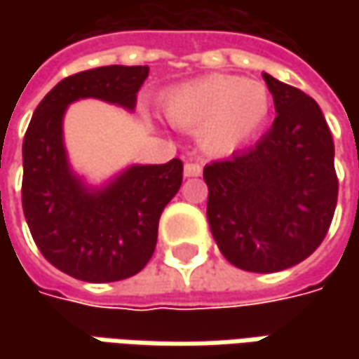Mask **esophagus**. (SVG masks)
Returning a JSON list of instances; mask_svg holds the SVG:
<instances>
[{"label":"esophagus","mask_w":359,"mask_h":359,"mask_svg":"<svg viewBox=\"0 0 359 359\" xmlns=\"http://www.w3.org/2000/svg\"><path fill=\"white\" fill-rule=\"evenodd\" d=\"M184 175L186 177H198V175H201V165L198 161H187L184 165Z\"/></svg>","instance_id":"1"}]
</instances>
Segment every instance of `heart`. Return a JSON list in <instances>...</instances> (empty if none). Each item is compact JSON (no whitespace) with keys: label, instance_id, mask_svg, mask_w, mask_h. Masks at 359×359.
<instances>
[{"label":"heart","instance_id":"1","mask_svg":"<svg viewBox=\"0 0 359 359\" xmlns=\"http://www.w3.org/2000/svg\"><path fill=\"white\" fill-rule=\"evenodd\" d=\"M269 91L238 76H205L163 97V114L175 128L198 130L200 145L212 156H228L264 126Z\"/></svg>","mask_w":359,"mask_h":359}]
</instances>
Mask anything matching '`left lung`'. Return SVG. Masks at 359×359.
<instances>
[{
  "mask_svg": "<svg viewBox=\"0 0 359 359\" xmlns=\"http://www.w3.org/2000/svg\"><path fill=\"white\" fill-rule=\"evenodd\" d=\"M276 105L268 133L252 147L203 168L208 222L231 266L271 273L311 255L338 201L334 140L320 105L264 74Z\"/></svg>",
  "mask_w": 359,
  "mask_h": 359,
  "instance_id": "left-lung-1",
  "label": "left lung"
}]
</instances>
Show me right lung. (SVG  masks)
<instances>
[{"instance_id":"right-lung-1","label":"right lung","mask_w":359,"mask_h":359,"mask_svg":"<svg viewBox=\"0 0 359 359\" xmlns=\"http://www.w3.org/2000/svg\"><path fill=\"white\" fill-rule=\"evenodd\" d=\"M147 74V65H105L65 77L37 105L23 137L21 203L29 231L51 266L81 282H119L145 268L184 163L130 165L91 187L69 165L63 116L86 97L133 111Z\"/></svg>"}]
</instances>
